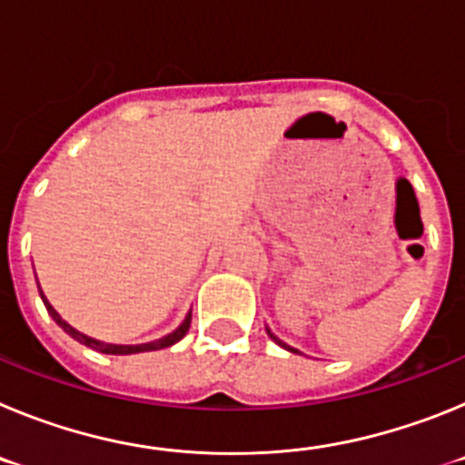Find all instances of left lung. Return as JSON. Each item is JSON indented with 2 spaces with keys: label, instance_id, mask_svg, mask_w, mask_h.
Returning <instances> with one entry per match:
<instances>
[{
  "label": "left lung",
  "instance_id": "8db88e82",
  "mask_svg": "<svg viewBox=\"0 0 465 465\" xmlns=\"http://www.w3.org/2000/svg\"><path fill=\"white\" fill-rule=\"evenodd\" d=\"M268 335H270V338H272V340H274V342H277V344H279V347H283V349H289V351H293V354H298V349H293V347H289V344H286V342H282V340H279V338H277V335H272V332H270V328H268Z\"/></svg>",
  "mask_w": 465,
  "mask_h": 465
}]
</instances>
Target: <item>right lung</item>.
<instances>
[{"instance_id":"right-lung-1","label":"right lung","mask_w":465,"mask_h":465,"mask_svg":"<svg viewBox=\"0 0 465 465\" xmlns=\"http://www.w3.org/2000/svg\"><path fill=\"white\" fill-rule=\"evenodd\" d=\"M41 300H44V305H46L48 314L53 316V322L57 323V326L63 328L67 335H72L74 340H79L81 344H85V347L94 349V351H102V354H116V356H123V354H142V351H155V349H165V347H172L174 342H179V340L183 338L188 332V328H191V314L183 319V323L179 328H176L174 332H170V335H165V338L160 340H153V342H146V344H109V342H100V340H93L88 338V335H84V332H79L76 328L69 326L67 322H64L63 316L57 314L55 310H53V305L46 300V295L41 293Z\"/></svg>"}]
</instances>
